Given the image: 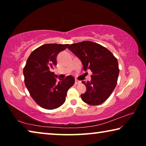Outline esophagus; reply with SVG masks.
Segmentation results:
<instances>
[{
    "label": "esophagus",
    "instance_id": "34e87169",
    "mask_svg": "<svg viewBox=\"0 0 146 146\" xmlns=\"http://www.w3.org/2000/svg\"><path fill=\"white\" fill-rule=\"evenodd\" d=\"M75 84H80V81H79L78 80H75Z\"/></svg>",
    "mask_w": 146,
    "mask_h": 146
}]
</instances>
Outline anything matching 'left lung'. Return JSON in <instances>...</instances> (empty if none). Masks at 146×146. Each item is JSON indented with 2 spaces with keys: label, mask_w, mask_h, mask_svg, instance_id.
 <instances>
[{
  "label": "left lung",
  "mask_w": 146,
  "mask_h": 146,
  "mask_svg": "<svg viewBox=\"0 0 146 146\" xmlns=\"http://www.w3.org/2000/svg\"><path fill=\"white\" fill-rule=\"evenodd\" d=\"M68 49L82 62L85 71L92 72L91 80L82 81L86 91L81 95L84 102L99 105L110 97L117 83L119 68L117 59L105 47L91 41L71 44Z\"/></svg>",
  "instance_id": "obj_1"
}]
</instances>
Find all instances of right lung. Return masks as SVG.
I'll list each match as a JSON object with an SVG mask.
<instances>
[{
  "label": "right lung",
  "mask_w": 146,
  "mask_h": 146,
  "mask_svg": "<svg viewBox=\"0 0 146 146\" xmlns=\"http://www.w3.org/2000/svg\"><path fill=\"white\" fill-rule=\"evenodd\" d=\"M69 44H46L32 52L27 60L23 74L31 97L42 108L54 110L64 103L69 89L75 83L72 76L59 78L51 71L56 65V56Z\"/></svg>",
  "instance_id": "add662e5"
}]
</instances>
